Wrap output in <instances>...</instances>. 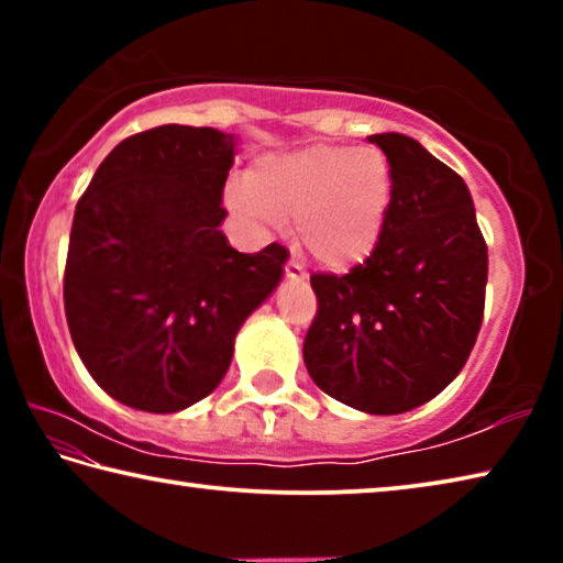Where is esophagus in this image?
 Masks as SVG:
<instances>
[{
  "instance_id": "1",
  "label": "esophagus",
  "mask_w": 563,
  "mask_h": 563,
  "mask_svg": "<svg viewBox=\"0 0 563 563\" xmlns=\"http://www.w3.org/2000/svg\"><path fill=\"white\" fill-rule=\"evenodd\" d=\"M285 278L288 280H295V283H300V280H305V271H302V265L298 263V261H288V265H285Z\"/></svg>"
}]
</instances>
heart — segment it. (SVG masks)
Returning <instances> with one entry per match:
<instances>
[{
    "instance_id": "1",
    "label": "heart",
    "mask_w": 563,
    "mask_h": 563,
    "mask_svg": "<svg viewBox=\"0 0 563 563\" xmlns=\"http://www.w3.org/2000/svg\"><path fill=\"white\" fill-rule=\"evenodd\" d=\"M247 221L273 228L298 218V238L330 271L377 251L395 201V170L379 148L308 146L255 161L247 184L225 194Z\"/></svg>"
}]
</instances>
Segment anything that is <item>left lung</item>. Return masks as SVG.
Instances as JSON below:
<instances>
[{"instance_id": "obj_1", "label": "left lung", "mask_w": 563, "mask_h": 563, "mask_svg": "<svg viewBox=\"0 0 563 563\" xmlns=\"http://www.w3.org/2000/svg\"><path fill=\"white\" fill-rule=\"evenodd\" d=\"M395 170L377 251L347 275L316 273L305 367L322 393L367 415H402L460 375L487 290V243L462 176L405 133H375Z\"/></svg>"}]
</instances>
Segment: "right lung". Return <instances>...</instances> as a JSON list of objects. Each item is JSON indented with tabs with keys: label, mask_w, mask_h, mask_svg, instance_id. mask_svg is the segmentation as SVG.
<instances>
[{
	"label": "right lung",
	"mask_w": 563,
	"mask_h": 563,
	"mask_svg": "<svg viewBox=\"0 0 563 563\" xmlns=\"http://www.w3.org/2000/svg\"><path fill=\"white\" fill-rule=\"evenodd\" d=\"M233 156V133L156 126L121 141L76 203L66 322L121 405L168 415L211 395L238 330L278 288L288 251L238 253L221 231Z\"/></svg>",
	"instance_id": "1"
}]
</instances>
